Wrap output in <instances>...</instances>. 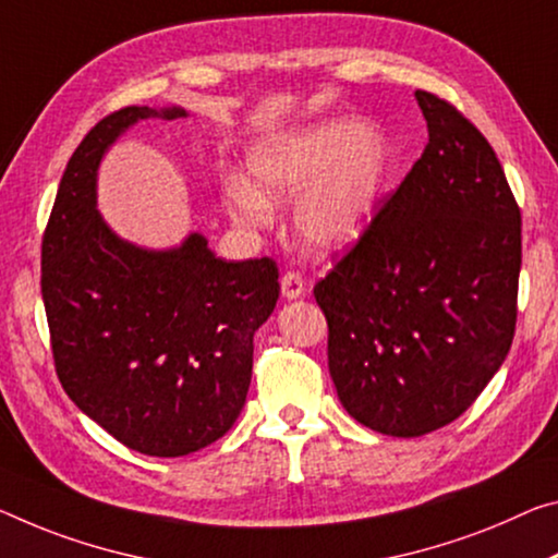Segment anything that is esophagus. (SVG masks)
<instances>
[{
    "label": "esophagus",
    "instance_id": "34e87169",
    "mask_svg": "<svg viewBox=\"0 0 558 558\" xmlns=\"http://www.w3.org/2000/svg\"><path fill=\"white\" fill-rule=\"evenodd\" d=\"M280 288H282V298L288 300H295L305 293V278L303 272L298 270H288L286 276L280 278Z\"/></svg>",
    "mask_w": 558,
    "mask_h": 558
}]
</instances>
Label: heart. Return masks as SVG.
<instances>
[{"instance_id": "1", "label": "heart", "mask_w": 558, "mask_h": 558, "mask_svg": "<svg viewBox=\"0 0 558 558\" xmlns=\"http://www.w3.org/2000/svg\"><path fill=\"white\" fill-rule=\"evenodd\" d=\"M247 168L253 185L235 179L228 189L235 220L268 223L265 198L295 196L313 182L295 208V233L315 251H335L365 231L387 173V148L357 121H325L263 141Z\"/></svg>"}]
</instances>
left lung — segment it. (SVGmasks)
Returning <instances> with one entry per match:
<instances>
[{"instance_id":"obj_1","label":"left lung","mask_w":558,"mask_h":558,"mask_svg":"<svg viewBox=\"0 0 558 558\" xmlns=\"http://www.w3.org/2000/svg\"><path fill=\"white\" fill-rule=\"evenodd\" d=\"M429 141L357 243L315 286L350 417L392 437L454 422L514 340L521 210L482 131L417 92Z\"/></svg>"}]
</instances>
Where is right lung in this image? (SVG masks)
<instances>
[{"label":"right lung","instance_id":"obj_1","mask_svg":"<svg viewBox=\"0 0 558 558\" xmlns=\"http://www.w3.org/2000/svg\"><path fill=\"white\" fill-rule=\"evenodd\" d=\"M183 109L126 106L69 158L41 238V298L59 383L113 439L183 457L233 427L253 375V335L278 303L272 258H216L201 233L144 251L96 210V168L131 123Z\"/></svg>","mask_w":558,"mask_h":558}]
</instances>
